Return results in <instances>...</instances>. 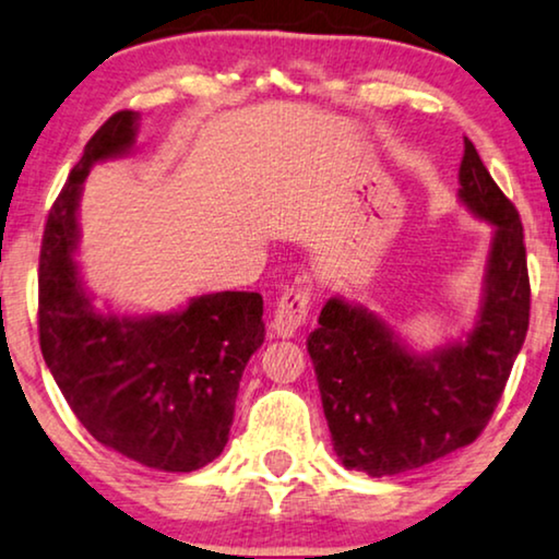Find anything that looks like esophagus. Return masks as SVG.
Here are the masks:
<instances>
[{
	"instance_id": "1",
	"label": "esophagus",
	"mask_w": 559,
	"mask_h": 559,
	"mask_svg": "<svg viewBox=\"0 0 559 559\" xmlns=\"http://www.w3.org/2000/svg\"><path fill=\"white\" fill-rule=\"evenodd\" d=\"M310 295L313 293H310L308 280H297L293 287H287L285 293H282L272 318V331L277 333L280 338H289L302 323L308 321Z\"/></svg>"
}]
</instances>
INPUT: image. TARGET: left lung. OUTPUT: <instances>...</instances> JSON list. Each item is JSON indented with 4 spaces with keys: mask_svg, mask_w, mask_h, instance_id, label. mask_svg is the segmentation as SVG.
<instances>
[{
    "mask_svg": "<svg viewBox=\"0 0 559 559\" xmlns=\"http://www.w3.org/2000/svg\"><path fill=\"white\" fill-rule=\"evenodd\" d=\"M460 202L492 226L475 325L418 354L367 308L331 297L308 336L333 452L346 469L401 475L480 437L528 329L524 228L465 138Z\"/></svg>",
    "mask_w": 559,
    "mask_h": 559,
    "instance_id": "1",
    "label": "left lung"
}]
</instances>
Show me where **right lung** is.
<instances>
[{"mask_svg": "<svg viewBox=\"0 0 559 559\" xmlns=\"http://www.w3.org/2000/svg\"><path fill=\"white\" fill-rule=\"evenodd\" d=\"M135 133L138 112H115L50 207L38 277L40 352L99 444L164 473H194L228 444L238 382L264 344V300L228 289L192 297L174 313L118 316L92 306L74 262L79 198L92 166L130 154Z\"/></svg>", "mask_w": 559, "mask_h": 559, "instance_id": "1", "label": "right lung"}]
</instances>
